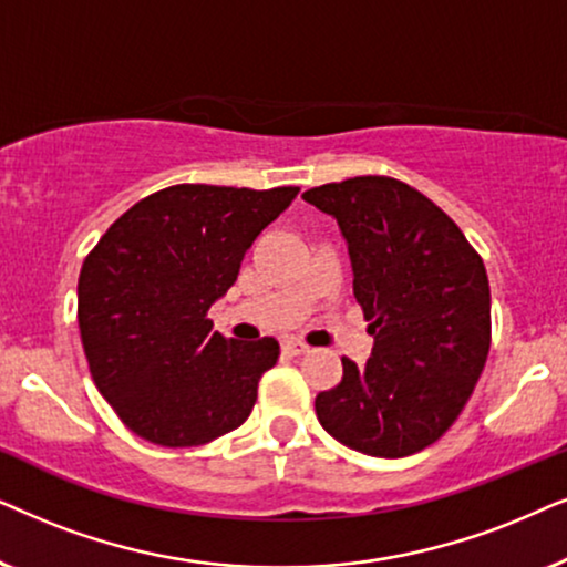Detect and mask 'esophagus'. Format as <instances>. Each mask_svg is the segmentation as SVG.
Segmentation results:
<instances>
[{
  "label": "esophagus",
  "instance_id": "obj_1",
  "mask_svg": "<svg viewBox=\"0 0 567 567\" xmlns=\"http://www.w3.org/2000/svg\"><path fill=\"white\" fill-rule=\"evenodd\" d=\"M282 350L290 352V354H303V352H308V344L300 342V339H285Z\"/></svg>",
  "mask_w": 567,
  "mask_h": 567
}]
</instances>
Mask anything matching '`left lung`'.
<instances>
[{"label":"left lung","mask_w":567,"mask_h":567,"mask_svg":"<svg viewBox=\"0 0 567 567\" xmlns=\"http://www.w3.org/2000/svg\"><path fill=\"white\" fill-rule=\"evenodd\" d=\"M303 199L339 223L373 337L365 365L342 358V381L316 396L321 427L368 456L417 454L454 425L485 368V264L404 181L354 176L308 188Z\"/></svg>","instance_id":"8db88e82"}]
</instances>
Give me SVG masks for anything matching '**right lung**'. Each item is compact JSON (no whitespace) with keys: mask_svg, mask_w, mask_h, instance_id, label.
I'll use <instances>...</instances> for the list:
<instances>
[{"mask_svg":"<svg viewBox=\"0 0 567 567\" xmlns=\"http://www.w3.org/2000/svg\"><path fill=\"white\" fill-rule=\"evenodd\" d=\"M300 188L178 184L126 209L82 264L78 321L90 373L121 422L165 449L244 425L277 339H225L209 306Z\"/></svg>","mask_w":567,"mask_h":567,"instance_id":"1","label":"right lung"}]
</instances>
